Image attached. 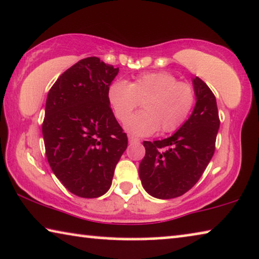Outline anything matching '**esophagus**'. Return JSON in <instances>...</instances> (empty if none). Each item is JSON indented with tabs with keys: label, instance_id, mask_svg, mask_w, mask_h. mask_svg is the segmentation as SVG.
<instances>
[{
	"label": "esophagus",
	"instance_id": "1",
	"mask_svg": "<svg viewBox=\"0 0 259 259\" xmlns=\"http://www.w3.org/2000/svg\"><path fill=\"white\" fill-rule=\"evenodd\" d=\"M128 141L130 144H139V142H140V139H138L136 137H128Z\"/></svg>",
	"mask_w": 259,
	"mask_h": 259
}]
</instances>
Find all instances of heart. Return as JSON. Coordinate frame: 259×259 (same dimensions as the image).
<instances>
[{"label": "heart", "instance_id": "b5f03b06", "mask_svg": "<svg viewBox=\"0 0 259 259\" xmlns=\"http://www.w3.org/2000/svg\"><path fill=\"white\" fill-rule=\"evenodd\" d=\"M107 98L114 115L125 122L140 102L141 112L126 122L131 134L146 137L160 130L174 132L187 120L195 104V91L189 84L178 81L168 72H148L138 76L133 83L118 79L107 90Z\"/></svg>", "mask_w": 259, "mask_h": 259}]
</instances>
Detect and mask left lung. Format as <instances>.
<instances>
[{"label": "left lung", "instance_id": "1", "mask_svg": "<svg viewBox=\"0 0 259 259\" xmlns=\"http://www.w3.org/2000/svg\"><path fill=\"white\" fill-rule=\"evenodd\" d=\"M196 105L173 136L144 141L146 154L139 166L142 187L156 198H174L192 189L215 152L220 127L216 98L201 78L193 79Z\"/></svg>", "mask_w": 259, "mask_h": 259}]
</instances>
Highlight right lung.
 I'll return each instance as SVG.
<instances>
[{
	"instance_id": "1",
	"label": "right lung",
	"mask_w": 259,
	"mask_h": 259,
	"mask_svg": "<svg viewBox=\"0 0 259 259\" xmlns=\"http://www.w3.org/2000/svg\"><path fill=\"white\" fill-rule=\"evenodd\" d=\"M119 67L88 57L67 69L48 93L42 132L48 162L79 197L110 189L128 139L115 119L107 90Z\"/></svg>"
}]
</instances>
